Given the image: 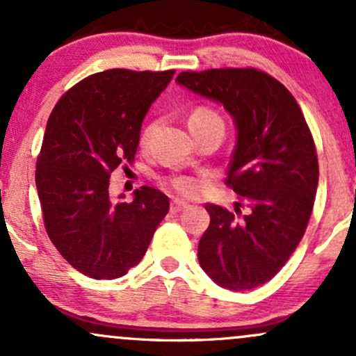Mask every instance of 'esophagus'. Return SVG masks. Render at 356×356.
Listing matches in <instances>:
<instances>
[{
    "label": "esophagus",
    "mask_w": 356,
    "mask_h": 356,
    "mask_svg": "<svg viewBox=\"0 0 356 356\" xmlns=\"http://www.w3.org/2000/svg\"><path fill=\"white\" fill-rule=\"evenodd\" d=\"M186 207H189V204L184 202V201H174L172 204H170V212L172 214H177V212H181L186 209Z\"/></svg>",
    "instance_id": "1"
}]
</instances>
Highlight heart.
I'll use <instances>...</instances> for the list:
<instances>
[{
	"mask_svg": "<svg viewBox=\"0 0 356 356\" xmlns=\"http://www.w3.org/2000/svg\"><path fill=\"white\" fill-rule=\"evenodd\" d=\"M207 122H222L218 113L214 110L207 107H197L194 108V112L189 117V125H201L207 124ZM152 125H147L140 134V145H147L152 136ZM165 186H169L170 189H174L177 194L186 195V197H194L197 195L202 189V181L197 177H192V175H175V177H169L164 181Z\"/></svg>",
	"mask_w": 356,
	"mask_h": 356,
	"instance_id": "b5f03b06",
	"label": "heart"
}]
</instances>
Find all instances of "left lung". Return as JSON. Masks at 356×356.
I'll return each mask as SVG.
<instances>
[{
    "label": "left lung",
    "mask_w": 356,
    "mask_h": 356,
    "mask_svg": "<svg viewBox=\"0 0 356 356\" xmlns=\"http://www.w3.org/2000/svg\"><path fill=\"white\" fill-rule=\"evenodd\" d=\"M175 81L234 117L238 145L224 182L249 209L241 216L239 207L206 204L211 222L199 241V264L234 291L268 283L295 252L312 216L320 175L312 130L291 92L263 70L181 72Z\"/></svg>",
    "instance_id": "obj_1"
}]
</instances>
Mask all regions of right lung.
Wrapping results in <instances>:
<instances>
[{"label": "right lung", "instance_id": "add662e5", "mask_svg": "<svg viewBox=\"0 0 356 356\" xmlns=\"http://www.w3.org/2000/svg\"><path fill=\"white\" fill-rule=\"evenodd\" d=\"M174 73H93L63 93L48 117L35 172L44 229L81 275H127L169 212V197L154 187L112 204L108 186L113 170L136 161L142 120Z\"/></svg>", "mask_w": 356, "mask_h": 356}]
</instances>
